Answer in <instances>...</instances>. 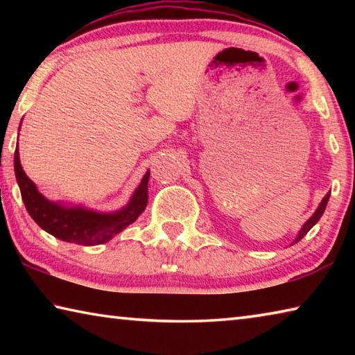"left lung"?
Listing matches in <instances>:
<instances>
[{"label": "left lung", "mask_w": 355, "mask_h": 355, "mask_svg": "<svg viewBox=\"0 0 355 355\" xmlns=\"http://www.w3.org/2000/svg\"><path fill=\"white\" fill-rule=\"evenodd\" d=\"M329 197H330V192H327L326 196H324V199L321 200V203L320 205H318V208H316V211L311 214V218L305 222V224L302 225V228H300L299 230V233H297V236L294 238V241L291 243V244H296V243H299L300 239H302L305 235H307L309 233V230L311 227H313L318 220L321 219V216H322V213H324V209H326V207H327V202H329Z\"/></svg>", "instance_id": "1"}]
</instances>
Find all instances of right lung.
<instances>
[{
  "instance_id": "obj_1",
  "label": "right lung",
  "mask_w": 355,
  "mask_h": 355,
  "mask_svg": "<svg viewBox=\"0 0 355 355\" xmlns=\"http://www.w3.org/2000/svg\"><path fill=\"white\" fill-rule=\"evenodd\" d=\"M14 171L23 203H25L29 216L42 230L65 243L80 245L107 243L117 233L133 224L144 213L148 202L150 171L142 177L127 205L112 213L95 211V209L73 205V203L48 200L23 171L19 146H17L14 155Z\"/></svg>"
}]
</instances>
